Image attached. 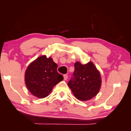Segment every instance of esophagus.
Instances as JSON below:
<instances>
[{
  "mask_svg": "<svg viewBox=\"0 0 131 131\" xmlns=\"http://www.w3.org/2000/svg\"><path fill=\"white\" fill-rule=\"evenodd\" d=\"M68 75L66 74H65V75H63V80H66L68 79Z\"/></svg>",
  "mask_w": 131,
  "mask_h": 131,
  "instance_id": "obj_1",
  "label": "esophagus"
}]
</instances>
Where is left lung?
<instances>
[{
    "mask_svg": "<svg viewBox=\"0 0 131 131\" xmlns=\"http://www.w3.org/2000/svg\"><path fill=\"white\" fill-rule=\"evenodd\" d=\"M74 67V78L68 83L74 96L82 101L93 98L98 94L101 87L100 71L91 61L87 64L77 61Z\"/></svg>",
    "mask_w": 131,
    "mask_h": 131,
    "instance_id": "8db88e82",
    "label": "left lung"
}]
</instances>
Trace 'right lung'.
Segmentation results:
<instances>
[{"label": "right lung", "instance_id": "right-lung-1", "mask_svg": "<svg viewBox=\"0 0 131 131\" xmlns=\"http://www.w3.org/2000/svg\"><path fill=\"white\" fill-rule=\"evenodd\" d=\"M57 65L52 57L46 55L30 63L25 73V83L33 96L39 99L48 96L52 89L63 77L57 71Z\"/></svg>", "mask_w": 131, "mask_h": 131}]
</instances>
